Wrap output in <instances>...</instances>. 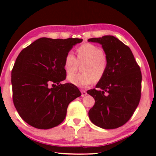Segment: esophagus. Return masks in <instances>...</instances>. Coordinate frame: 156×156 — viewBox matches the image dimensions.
I'll return each instance as SVG.
<instances>
[{"label":"esophagus","instance_id":"1","mask_svg":"<svg viewBox=\"0 0 156 156\" xmlns=\"http://www.w3.org/2000/svg\"><path fill=\"white\" fill-rule=\"evenodd\" d=\"M87 92H86V91L81 90V96L82 97H85L86 95H87Z\"/></svg>","mask_w":156,"mask_h":156}]
</instances>
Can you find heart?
Instances as JSON below:
<instances>
[{
    "label": "heart",
    "mask_w": 156,
    "mask_h": 156,
    "mask_svg": "<svg viewBox=\"0 0 156 156\" xmlns=\"http://www.w3.org/2000/svg\"><path fill=\"white\" fill-rule=\"evenodd\" d=\"M78 60L72 52H68L64 57V69L67 74L76 70L78 62H84L81 73L69 75V83L78 87H86L93 82H99L104 78L108 70V63L101 48L92 44L86 43L77 49Z\"/></svg>",
    "instance_id": "b5f03b06"
}]
</instances>
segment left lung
<instances>
[{"label": "left lung", "instance_id": "left-lung-1", "mask_svg": "<svg viewBox=\"0 0 156 156\" xmlns=\"http://www.w3.org/2000/svg\"><path fill=\"white\" fill-rule=\"evenodd\" d=\"M104 50L108 67L97 89L87 93L95 100L90 120L104 129L122 126L133 116L141 99V73L130 48L113 36L89 39Z\"/></svg>", "mask_w": 156, "mask_h": 156}]
</instances>
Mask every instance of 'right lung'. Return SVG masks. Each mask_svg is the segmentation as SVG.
Instances as JSON below:
<instances>
[{"label": "right lung", "mask_w": 156, "mask_h": 156, "mask_svg": "<svg viewBox=\"0 0 156 156\" xmlns=\"http://www.w3.org/2000/svg\"><path fill=\"white\" fill-rule=\"evenodd\" d=\"M82 39L40 38L23 50L12 70V98L20 117L39 129L57 126L65 119L68 105L81 95L66 79L64 60Z\"/></svg>", "instance_id": "add662e5"}]
</instances>
